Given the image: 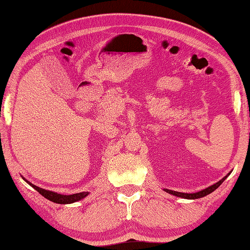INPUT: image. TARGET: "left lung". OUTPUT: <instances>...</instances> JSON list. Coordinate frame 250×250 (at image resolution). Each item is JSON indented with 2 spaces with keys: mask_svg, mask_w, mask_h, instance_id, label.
<instances>
[{
  "mask_svg": "<svg viewBox=\"0 0 250 250\" xmlns=\"http://www.w3.org/2000/svg\"><path fill=\"white\" fill-rule=\"evenodd\" d=\"M230 174V172L228 173L226 176H224L222 180H219L216 183L208 186V188H206L204 189H202V191H198L195 193H181V192H175V191H172V189H167V188H163L164 192H167L168 194H172V195H174L176 197H182V198H186V200H196V198H201V197H204L206 195H208L211 192H214L215 189H216L219 185H221L224 181L227 179V176Z\"/></svg>",
  "mask_w": 250,
  "mask_h": 250,
  "instance_id": "obj_1",
  "label": "left lung"
}]
</instances>
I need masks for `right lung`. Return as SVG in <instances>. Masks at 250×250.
<instances>
[{
    "label": "right lung",
    "mask_w": 250,
    "mask_h": 250,
    "mask_svg": "<svg viewBox=\"0 0 250 250\" xmlns=\"http://www.w3.org/2000/svg\"><path fill=\"white\" fill-rule=\"evenodd\" d=\"M23 179H24V177H23ZM24 181H26L33 188H35L36 191L41 194V195H43L45 198H47V200L52 201L54 203H57V204H71V203L78 202V201L83 200V198L89 195V192L76 193V194H73V195H62V194H58V193H55V192H52V191H48V189L39 188V186L34 185V184L31 183V182H28L26 179H24Z\"/></svg>",
    "instance_id": "1"
}]
</instances>
